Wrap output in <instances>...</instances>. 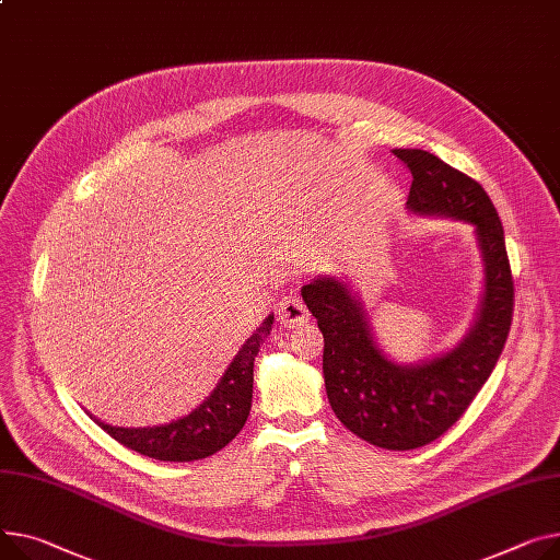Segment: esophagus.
<instances>
[{
    "mask_svg": "<svg viewBox=\"0 0 560 560\" xmlns=\"http://www.w3.org/2000/svg\"><path fill=\"white\" fill-rule=\"evenodd\" d=\"M277 315H279L281 326H285V328H296L304 322H308V308L304 306V302L296 294L283 296L277 306Z\"/></svg>",
    "mask_w": 560,
    "mask_h": 560,
    "instance_id": "obj_1",
    "label": "esophagus"
}]
</instances>
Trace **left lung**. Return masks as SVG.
<instances>
[{
	"label": "left lung",
	"instance_id": "8db88e82",
	"mask_svg": "<svg viewBox=\"0 0 560 560\" xmlns=\"http://www.w3.org/2000/svg\"><path fill=\"white\" fill-rule=\"evenodd\" d=\"M412 173L407 211L464 220L475 230L483 292L464 338L417 364L389 358L353 288L322 275L302 288L304 304L324 335L326 396L345 428L371 445L412 451L439 439L466 412L504 349L513 317V279L500 215L481 186L436 155L396 148Z\"/></svg>",
	"mask_w": 560,
	"mask_h": 560
}]
</instances>
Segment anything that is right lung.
Returning a JSON list of instances; mask_svg holds the SVG:
<instances>
[{
	"label": "right lung",
	"mask_w": 560,
	"mask_h": 560,
	"mask_svg": "<svg viewBox=\"0 0 560 560\" xmlns=\"http://www.w3.org/2000/svg\"><path fill=\"white\" fill-rule=\"evenodd\" d=\"M272 324L275 315H268L238 349L213 392L186 417L153 428H117L90 417L112 439L151 459L196 462L218 453L243 430L249 417L254 358L270 335Z\"/></svg>",
	"instance_id": "right-lung-1"
}]
</instances>
